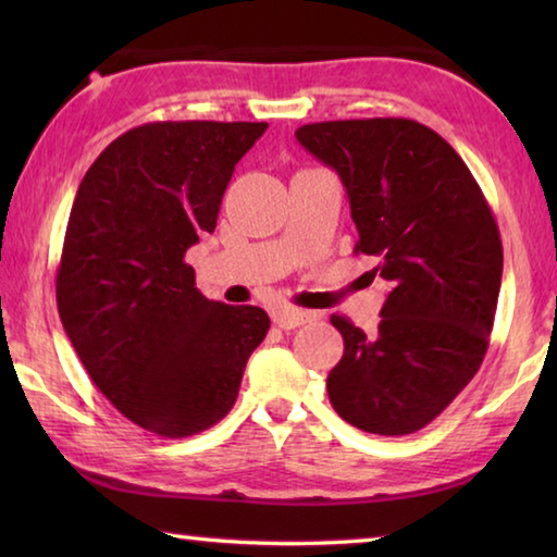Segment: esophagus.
Listing matches in <instances>:
<instances>
[{"label": "esophagus", "mask_w": 557, "mask_h": 557, "mask_svg": "<svg viewBox=\"0 0 557 557\" xmlns=\"http://www.w3.org/2000/svg\"><path fill=\"white\" fill-rule=\"evenodd\" d=\"M312 319H317V314L305 312V309H297V307H275V309H272V322H275L280 329H297L301 324L312 322Z\"/></svg>", "instance_id": "1"}]
</instances>
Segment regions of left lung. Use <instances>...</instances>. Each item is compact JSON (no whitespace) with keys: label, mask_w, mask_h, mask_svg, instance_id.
<instances>
[{"label":"left lung","mask_w":557,"mask_h":557,"mask_svg":"<svg viewBox=\"0 0 557 557\" xmlns=\"http://www.w3.org/2000/svg\"><path fill=\"white\" fill-rule=\"evenodd\" d=\"M295 137L342 178L356 252L379 260L371 275L393 287L375 334L332 317L344 356L329 400L358 430L410 435L484 361L504 272L494 213L461 157L414 120L314 122Z\"/></svg>","instance_id":"8db88e82"}]
</instances>
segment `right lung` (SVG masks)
Listing matches in <instances>:
<instances>
[{
  "label": "right lung",
  "mask_w": 557,
  "mask_h": 557,
  "mask_svg": "<svg viewBox=\"0 0 557 557\" xmlns=\"http://www.w3.org/2000/svg\"><path fill=\"white\" fill-rule=\"evenodd\" d=\"M265 129L149 122L102 149L75 194L55 275L63 329L100 393L159 437L225 418L270 329L265 309L206 299L184 262Z\"/></svg>",
  "instance_id": "1"
}]
</instances>
